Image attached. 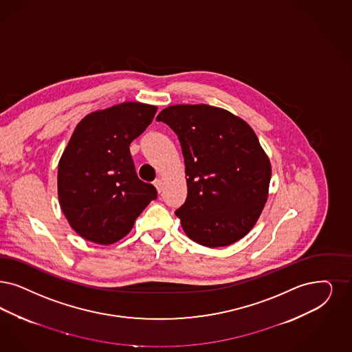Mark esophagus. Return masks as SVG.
<instances>
[{
  "label": "esophagus",
  "mask_w": 352,
  "mask_h": 352,
  "mask_svg": "<svg viewBox=\"0 0 352 352\" xmlns=\"http://www.w3.org/2000/svg\"><path fill=\"white\" fill-rule=\"evenodd\" d=\"M154 185L157 188V193H162V190H163V182L160 179H157V180L154 182Z\"/></svg>",
  "instance_id": "34e87169"
}]
</instances>
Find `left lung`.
I'll return each mask as SVG.
<instances>
[{"label": "left lung", "mask_w": 352, "mask_h": 352, "mask_svg": "<svg viewBox=\"0 0 352 352\" xmlns=\"http://www.w3.org/2000/svg\"><path fill=\"white\" fill-rule=\"evenodd\" d=\"M157 121L182 144L186 199L175 214L204 247H227L244 237L266 204L272 167L254 131L226 109L170 105Z\"/></svg>", "instance_id": "obj_1"}]
</instances>
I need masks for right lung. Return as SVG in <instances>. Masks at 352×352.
Masks as SVG:
<instances>
[{"label": "right lung", "mask_w": 352, "mask_h": 352, "mask_svg": "<svg viewBox=\"0 0 352 352\" xmlns=\"http://www.w3.org/2000/svg\"><path fill=\"white\" fill-rule=\"evenodd\" d=\"M155 112V105L128 102L77 125L58 163L57 186L66 219L83 239L116 243L157 198L155 186L138 179L129 148Z\"/></svg>", "instance_id": "1"}]
</instances>
